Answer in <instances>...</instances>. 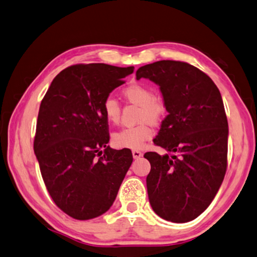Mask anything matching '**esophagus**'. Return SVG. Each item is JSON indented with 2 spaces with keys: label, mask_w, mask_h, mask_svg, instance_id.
<instances>
[{
  "label": "esophagus",
  "mask_w": 257,
  "mask_h": 257,
  "mask_svg": "<svg viewBox=\"0 0 257 257\" xmlns=\"http://www.w3.org/2000/svg\"><path fill=\"white\" fill-rule=\"evenodd\" d=\"M132 154H133V158L134 159H140V158L142 157V152L139 151V150H133Z\"/></svg>",
  "instance_id": "obj_1"
}]
</instances>
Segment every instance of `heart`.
Instances as JSON below:
<instances>
[{"label":"heart","mask_w":257,"mask_h":257,"mask_svg":"<svg viewBox=\"0 0 257 257\" xmlns=\"http://www.w3.org/2000/svg\"><path fill=\"white\" fill-rule=\"evenodd\" d=\"M124 97L133 104L140 106L139 119L145 122L135 126L124 127L113 135V144L120 149H140L145 141L152 138L153 130L150 124H156L166 114V104L160 98L154 97V93L147 86L134 84L123 90ZM103 113L109 123L116 124L119 120L120 108L118 101L112 96L106 97L103 103Z\"/></svg>","instance_id":"heart-1"}]
</instances>
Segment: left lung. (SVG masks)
Masks as SVG:
<instances>
[{
  "instance_id": "obj_1",
  "label": "left lung",
  "mask_w": 257,
  "mask_h": 257,
  "mask_svg": "<svg viewBox=\"0 0 257 257\" xmlns=\"http://www.w3.org/2000/svg\"><path fill=\"white\" fill-rule=\"evenodd\" d=\"M160 86L167 117L153 142L168 152H147L149 200L161 218L187 222L211 204L227 169L228 123L219 89L209 76L183 61L140 67L137 79Z\"/></svg>"
}]
</instances>
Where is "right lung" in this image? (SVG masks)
Masks as SVG:
<instances>
[{
    "mask_svg": "<svg viewBox=\"0 0 257 257\" xmlns=\"http://www.w3.org/2000/svg\"><path fill=\"white\" fill-rule=\"evenodd\" d=\"M133 71L106 64L70 66L41 100L33 149L50 197L72 218L107 211L132 164L131 150L107 145L103 103Z\"/></svg>",
    "mask_w": 257,
    "mask_h": 257,
    "instance_id": "1",
    "label": "right lung"
}]
</instances>
